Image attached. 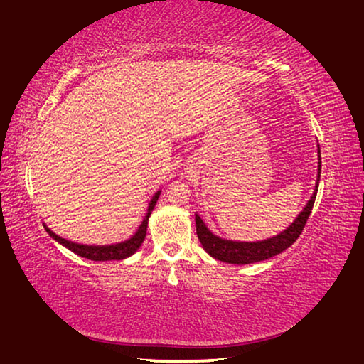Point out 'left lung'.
I'll use <instances>...</instances> for the list:
<instances>
[{
    "mask_svg": "<svg viewBox=\"0 0 364 364\" xmlns=\"http://www.w3.org/2000/svg\"><path fill=\"white\" fill-rule=\"evenodd\" d=\"M318 171H321V161H318ZM318 177H321V173H318ZM317 188H318V179L316 183L314 195L311 196L309 203L306 204L305 209H303V212L296 217V220L286 229L284 232L278 234L277 237H272V239H267L264 242H253V243L223 240L220 239V237L213 235L204 225V221L196 215L195 220H196L198 239L201 242L203 248L207 251V253L221 262L245 265V264L265 261V259H270L273 256L283 253L286 248L291 247V245L299 239L303 228H305L306 221L309 218L311 210H313Z\"/></svg>",
    "mask_w": 364,
    "mask_h": 364,
    "instance_id": "left-lung-1",
    "label": "left lung"
}]
</instances>
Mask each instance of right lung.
I'll list each match as a JSON object with an SVG mask.
<instances>
[{"label": "right lung", "mask_w": 364, "mask_h": 364, "mask_svg": "<svg viewBox=\"0 0 364 364\" xmlns=\"http://www.w3.org/2000/svg\"><path fill=\"white\" fill-rule=\"evenodd\" d=\"M159 196H160V191L157 193L152 198V201L149 204V209H147V215L146 218L143 220V223L138 228V231L135 232V235L132 237V239L125 240L122 243H116V245H108V247H87V245H78V243H73L63 239V237L56 235L53 231H50V229L46 226V231L53 237L56 242H59L63 245V247L69 248L73 253L81 256V257H86V259H91V261H122V259L132 256L135 251L141 247V243L144 242V237H146V231H147V221H149L151 213L154 210L155 204L159 201Z\"/></svg>", "instance_id": "1"}]
</instances>
